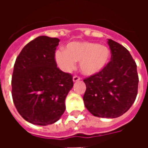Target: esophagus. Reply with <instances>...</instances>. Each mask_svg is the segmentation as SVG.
Listing matches in <instances>:
<instances>
[{
    "label": "esophagus",
    "instance_id": "obj_1",
    "mask_svg": "<svg viewBox=\"0 0 148 148\" xmlns=\"http://www.w3.org/2000/svg\"><path fill=\"white\" fill-rule=\"evenodd\" d=\"M81 80V77L79 76H77V75H74V77H73V81L74 82H77V81Z\"/></svg>",
    "mask_w": 148,
    "mask_h": 148
}]
</instances>
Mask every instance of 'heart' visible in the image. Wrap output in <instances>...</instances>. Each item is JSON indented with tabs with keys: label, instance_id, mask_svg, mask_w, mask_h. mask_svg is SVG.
Returning a JSON list of instances; mask_svg holds the SVG:
<instances>
[{
	"label": "heart",
	"instance_id": "obj_1",
	"mask_svg": "<svg viewBox=\"0 0 148 148\" xmlns=\"http://www.w3.org/2000/svg\"><path fill=\"white\" fill-rule=\"evenodd\" d=\"M111 57L109 49L104 45L89 42L68 43L65 51L55 52V60L64 71H71L75 62H80V70L86 75H93L101 71L109 63Z\"/></svg>",
	"mask_w": 148,
	"mask_h": 148
}]
</instances>
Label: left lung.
<instances>
[{"label": "left lung", "mask_w": 148, "mask_h": 148, "mask_svg": "<svg viewBox=\"0 0 148 148\" xmlns=\"http://www.w3.org/2000/svg\"><path fill=\"white\" fill-rule=\"evenodd\" d=\"M111 61L102 71L86 77L85 106L91 114L103 118L119 117L136 98L139 77L136 63L127 49L108 39Z\"/></svg>", "instance_id": "8db88e82"}]
</instances>
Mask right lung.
<instances>
[{
    "label": "right lung",
    "mask_w": 148,
    "mask_h": 148,
    "mask_svg": "<svg viewBox=\"0 0 148 148\" xmlns=\"http://www.w3.org/2000/svg\"><path fill=\"white\" fill-rule=\"evenodd\" d=\"M58 38L39 36L27 43L16 59L12 96L25 121L37 125L54 124L63 114L65 99L74 86L73 76L57 67Z\"/></svg>",
    "instance_id": "obj_1"
}]
</instances>
